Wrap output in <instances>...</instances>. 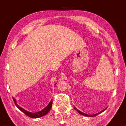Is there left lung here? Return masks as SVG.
<instances>
[{
    "mask_svg": "<svg viewBox=\"0 0 126 126\" xmlns=\"http://www.w3.org/2000/svg\"><path fill=\"white\" fill-rule=\"evenodd\" d=\"M74 109L76 110V108L75 107H74ZM106 110V109H104V110H102L101 112H99V113H96V114H92V115H89V114H87L83 113L81 112L80 111H79V110H77V111L80 114H82V115H83V116H87V117H94V116H96V115H97V114H99V113H102V112H103V111H104V110Z\"/></svg>",
    "mask_w": 126,
    "mask_h": 126,
    "instance_id": "left-lung-1",
    "label": "left lung"
}]
</instances>
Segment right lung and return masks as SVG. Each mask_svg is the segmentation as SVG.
Instances as JSON below:
<instances>
[{
    "instance_id": "obj_1",
    "label": "right lung",
    "mask_w": 126,
    "mask_h": 126,
    "mask_svg": "<svg viewBox=\"0 0 126 126\" xmlns=\"http://www.w3.org/2000/svg\"><path fill=\"white\" fill-rule=\"evenodd\" d=\"M57 84V83H56ZM13 101L14 102L15 104H16V106L18 107L19 109L21 111L23 112L24 113V114H25L29 117H31V118H39L40 117H42V116H45L46 114H47L48 113V112L50 110L51 108H52V103H53V101L52 99H51L50 102H49V103L48 104V105L46 107V108H44L43 110H40V111L38 112H36V113H31V112H28L27 110H25L23 109V108H21L19 106L18 104H16V99H14V98H13Z\"/></svg>"
}]
</instances>
